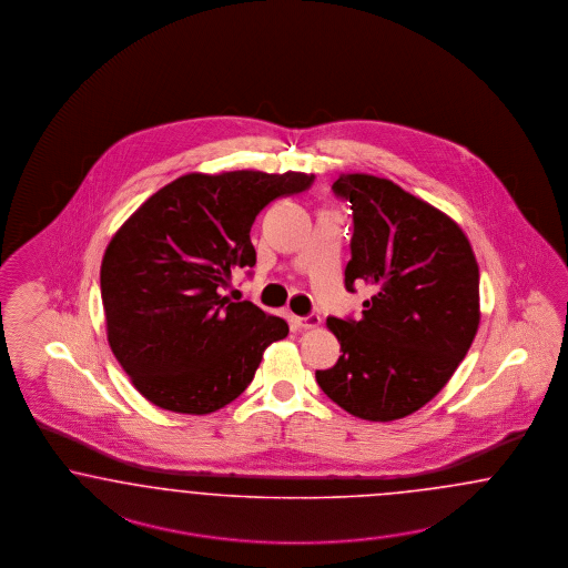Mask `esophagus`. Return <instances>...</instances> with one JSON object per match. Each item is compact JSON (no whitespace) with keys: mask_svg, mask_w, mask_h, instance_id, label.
I'll return each mask as SVG.
<instances>
[{"mask_svg":"<svg viewBox=\"0 0 568 568\" xmlns=\"http://www.w3.org/2000/svg\"><path fill=\"white\" fill-rule=\"evenodd\" d=\"M294 323L300 329H315L321 323V317L313 313V315H306V317H294Z\"/></svg>","mask_w":568,"mask_h":568,"instance_id":"1","label":"esophagus"}]
</instances>
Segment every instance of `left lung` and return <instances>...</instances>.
Masks as SVG:
<instances>
[{
	"instance_id": "obj_1",
	"label": "left lung",
	"mask_w": 568,
	"mask_h": 568,
	"mask_svg": "<svg viewBox=\"0 0 568 568\" xmlns=\"http://www.w3.org/2000/svg\"><path fill=\"white\" fill-rule=\"evenodd\" d=\"M353 236L344 285H372L362 318H327L341 342L323 393L364 420L386 423L423 408L465 359L479 325L476 255L448 215L388 180L341 175Z\"/></svg>"
}]
</instances>
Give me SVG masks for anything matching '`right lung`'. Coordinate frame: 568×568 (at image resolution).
I'll return each mask as SVG.
<instances>
[{"label": "right lung", "mask_w": 568, "mask_h": 568, "mask_svg": "<svg viewBox=\"0 0 568 568\" xmlns=\"http://www.w3.org/2000/svg\"><path fill=\"white\" fill-rule=\"evenodd\" d=\"M313 182L292 171L190 173L115 232L101 264L108 341L148 402L180 414L224 408L250 386L266 346L290 334L283 318L224 290L255 266L257 213Z\"/></svg>", "instance_id": "1"}]
</instances>
